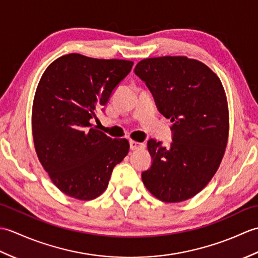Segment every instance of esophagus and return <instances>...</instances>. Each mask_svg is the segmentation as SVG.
<instances>
[{"label": "esophagus", "mask_w": 258, "mask_h": 258, "mask_svg": "<svg viewBox=\"0 0 258 258\" xmlns=\"http://www.w3.org/2000/svg\"><path fill=\"white\" fill-rule=\"evenodd\" d=\"M144 147H145V144L143 143H140V142H136V141H130V149L132 151L144 149Z\"/></svg>", "instance_id": "34e87169"}]
</instances>
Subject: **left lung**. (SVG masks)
I'll return each mask as SVG.
<instances>
[{"instance_id":"1","label":"left lung","mask_w":258,"mask_h":258,"mask_svg":"<svg viewBox=\"0 0 258 258\" xmlns=\"http://www.w3.org/2000/svg\"><path fill=\"white\" fill-rule=\"evenodd\" d=\"M135 74L149 87L158 112L171 119L172 143L151 139L145 187L166 203L183 202L216 173L228 139V106L221 80L204 63L185 56L145 58Z\"/></svg>"}]
</instances>
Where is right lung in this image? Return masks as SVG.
Masks as SVG:
<instances>
[{
    "label": "right lung",
    "mask_w": 258,
    "mask_h": 258,
    "mask_svg": "<svg viewBox=\"0 0 258 258\" xmlns=\"http://www.w3.org/2000/svg\"><path fill=\"white\" fill-rule=\"evenodd\" d=\"M132 61L68 54L43 73L32 109L38 160L56 187L74 199L94 200L106 189L113 168L130 150L128 141L111 139L93 127Z\"/></svg>",
    "instance_id": "obj_1"
}]
</instances>
